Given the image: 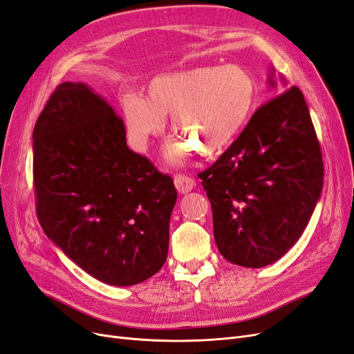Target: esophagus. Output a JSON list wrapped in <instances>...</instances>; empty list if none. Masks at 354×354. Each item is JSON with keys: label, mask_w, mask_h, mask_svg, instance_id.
Masks as SVG:
<instances>
[{"label": "esophagus", "mask_w": 354, "mask_h": 354, "mask_svg": "<svg viewBox=\"0 0 354 354\" xmlns=\"http://www.w3.org/2000/svg\"><path fill=\"white\" fill-rule=\"evenodd\" d=\"M174 185H176V187H177L180 194H189L190 190L195 189L196 181L192 177L185 176V174H177L174 177Z\"/></svg>", "instance_id": "esophagus-1"}]
</instances>
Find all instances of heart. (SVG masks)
I'll use <instances>...</instances> for the list:
<instances>
[{"label":"heart","mask_w":354,"mask_h":354,"mask_svg":"<svg viewBox=\"0 0 354 354\" xmlns=\"http://www.w3.org/2000/svg\"><path fill=\"white\" fill-rule=\"evenodd\" d=\"M255 95L252 75L242 66H201L158 75L147 85L146 99L127 93L120 104L128 142L137 151L162 133L165 118L171 116V131L180 140L168 146V156L178 159L194 149L211 158L232 145Z\"/></svg>","instance_id":"b5f03b06"}]
</instances>
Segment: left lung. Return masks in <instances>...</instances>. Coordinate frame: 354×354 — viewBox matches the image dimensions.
<instances>
[{"label": "left lung", "instance_id": "obj_1", "mask_svg": "<svg viewBox=\"0 0 354 354\" xmlns=\"http://www.w3.org/2000/svg\"><path fill=\"white\" fill-rule=\"evenodd\" d=\"M273 75L272 68L267 84L276 88ZM199 178L224 259L251 269L279 260L307 227L324 186L322 153L303 93L292 87L263 104Z\"/></svg>", "mask_w": 354, "mask_h": 354}]
</instances>
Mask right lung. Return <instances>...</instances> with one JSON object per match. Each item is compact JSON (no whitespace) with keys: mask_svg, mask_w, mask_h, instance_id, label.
Returning <instances> with one entry per match:
<instances>
[{"mask_svg":"<svg viewBox=\"0 0 354 354\" xmlns=\"http://www.w3.org/2000/svg\"><path fill=\"white\" fill-rule=\"evenodd\" d=\"M37 212L50 241L95 279L140 283L168 254L173 178L127 146L115 109L84 82H63L34 128Z\"/></svg>","mask_w":354,"mask_h":354,"instance_id":"1","label":"right lung"}]
</instances>
